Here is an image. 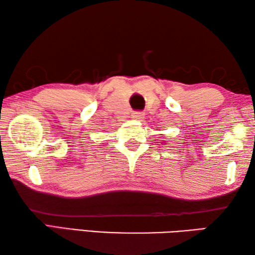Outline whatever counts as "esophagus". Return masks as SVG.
Listing matches in <instances>:
<instances>
[{
  "label": "esophagus",
  "instance_id": "1",
  "mask_svg": "<svg viewBox=\"0 0 255 255\" xmlns=\"http://www.w3.org/2000/svg\"><path fill=\"white\" fill-rule=\"evenodd\" d=\"M132 118L135 120H141L144 118V114H141V112H133Z\"/></svg>",
  "mask_w": 255,
  "mask_h": 255
}]
</instances>
